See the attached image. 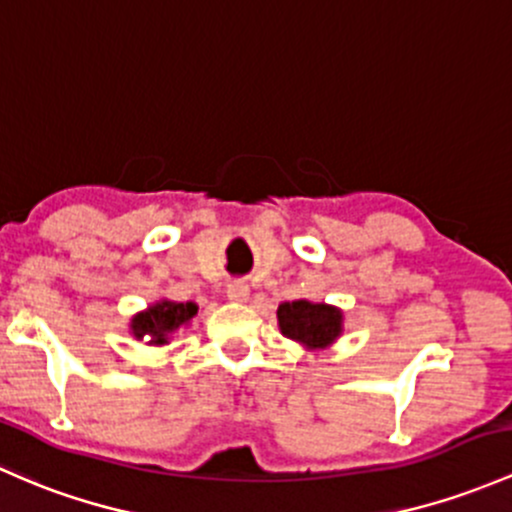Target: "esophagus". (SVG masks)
<instances>
[{
    "label": "esophagus",
    "instance_id": "34e87169",
    "mask_svg": "<svg viewBox=\"0 0 512 512\" xmlns=\"http://www.w3.org/2000/svg\"><path fill=\"white\" fill-rule=\"evenodd\" d=\"M251 288L246 280H232V283L227 285V298L232 302H244L246 298H249Z\"/></svg>",
    "mask_w": 512,
    "mask_h": 512
}]
</instances>
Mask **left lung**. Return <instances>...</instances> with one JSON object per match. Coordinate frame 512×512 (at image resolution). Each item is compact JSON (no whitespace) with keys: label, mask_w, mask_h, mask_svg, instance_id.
I'll return each instance as SVG.
<instances>
[{"label":"left lung","mask_w":512,"mask_h":512,"mask_svg":"<svg viewBox=\"0 0 512 512\" xmlns=\"http://www.w3.org/2000/svg\"><path fill=\"white\" fill-rule=\"evenodd\" d=\"M344 315L327 302L293 300L278 307V327L283 337L293 339L305 349H324L342 334Z\"/></svg>","instance_id":"obj_1"}]
</instances>
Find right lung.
<instances>
[{
    "instance_id": "right-lung-1",
    "label": "right lung",
    "mask_w": 512,
    "mask_h": 512,
    "mask_svg": "<svg viewBox=\"0 0 512 512\" xmlns=\"http://www.w3.org/2000/svg\"><path fill=\"white\" fill-rule=\"evenodd\" d=\"M195 315V302L158 300L153 302V305H148L144 312L131 317V334L151 346H163L170 342V334H173L175 329L190 324Z\"/></svg>"
}]
</instances>
